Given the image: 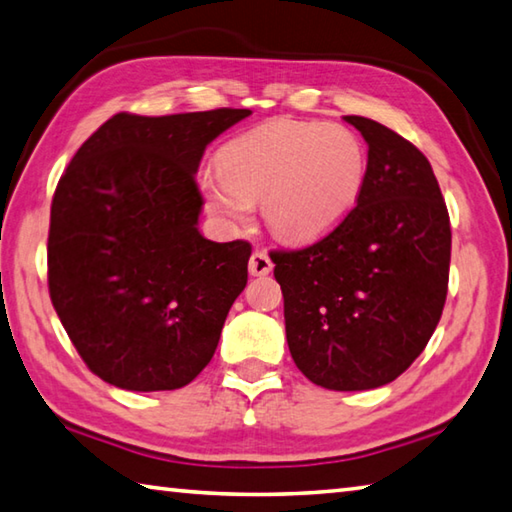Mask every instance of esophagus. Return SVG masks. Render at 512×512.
Segmentation results:
<instances>
[{"label":"esophagus","instance_id":"1","mask_svg":"<svg viewBox=\"0 0 512 512\" xmlns=\"http://www.w3.org/2000/svg\"><path fill=\"white\" fill-rule=\"evenodd\" d=\"M248 271H250V275H257V277L268 275L273 271V262H271V257H268L266 250H255V253L250 255Z\"/></svg>","mask_w":512,"mask_h":512}]
</instances>
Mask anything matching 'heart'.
Here are the masks:
<instances>
[{
    "mask_svg": "<svg viewBox=\"0 0 512 512\" xmlns=\"http://www.w3.org/2000/svg\"><path fill=\"white\" fill-rule=\"evenodd\" d=\"M367 150L353 129L320 120H271L232 138L201 174L212 215L241 224L262 201L264 221L291 241L327 235L365 188Z\"/></svg>",
    "mask_w": 512,
    "mask_h": 512,
    "instance_id": "b5f03b06",
    "label": "heart"
}]
</instances>
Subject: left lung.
Returning a JSON list of instances; mask_svg holds the SVG:
<instances>
[{"label": "left lung", "mask_w": 512, "mask_h": 512, "mask_svg": "<svg viewBox=\"0 0 512 512\" xmlns=\"http://www.w3.org/2000/svg\"><path fill=\"white\" fill-rule=\"evenodd\" d=\"M369 145L345 221L300 250H273L297 369L336 392L396 380L421 356L448 295L452 230L421 150L371 118L345 116Z\"/></svg>", "instance_id": "8db88e82"}]
</instances>
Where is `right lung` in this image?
I'll return each mask as SVG.
<instances>
[{
	"label": "right lung",
	"mask_w": 512,
	"mask_h": 512,
	"mask_svg": "<svg viewBox=\"0 0 512 512\" xmlns=\"http://www.w3.org/2000/svg\"><path fill=\"white\" fill-rule=\"evenodd\" d=\"M250 109L116 114L73 156L51 203L49 293L85 365L129 392L192 383L248 282V241L206 239L201 156Z\"/></svg>",
	"instance_id": "obj_1"
}]
</instances>
